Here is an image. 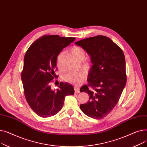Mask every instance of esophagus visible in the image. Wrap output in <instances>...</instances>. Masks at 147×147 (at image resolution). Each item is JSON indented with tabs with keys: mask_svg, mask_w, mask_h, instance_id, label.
Returning a JSON list of instances; mask_svg holds the SVG:
<instances>
[{
	"mask_svg": "<svg viewBox=\"0 0 147 147\" xmlns=\"http://www.w3.org/2000/svg\"><path fill=\"white\" fill-rule=\"evenodd\" d=\"M74 92L76 94H79L80 92V89L78 87L74 86Z\"/></svg>",
	"mask_w": 147,
	"mask_h": 147,
	"instance_id": "obj_1",
	"label": "esophagus"
}]
</instances>
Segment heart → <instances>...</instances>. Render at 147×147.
Instances as JSON below:
<instances>
[{"label":"heart","instance_id":"heart-1","mask_svg":"<svg viewBox=\"0 0 147 147\" xmlns=\"http://www.w3.org/2000/svg\"><path fill=\"white\" fill-rule=\"evenodd\" d=\"M71 53L76 59L82 62L85 59L86 53L79 46H74L71 49ZM63 53H60L57 58L58 65L59 64V61L62 57ZM92 67V63L90 61H85L82 65V68L83 70L86 72H88ZM85 78V74L83 72L78 73H68L64 74L63 77V79L64 82L68 83L69 84H73V85H79Z\"/></svg>","mask_w":147,"mask_h":147}]
</instances>
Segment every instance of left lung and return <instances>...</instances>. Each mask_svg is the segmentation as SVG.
<instances>
[{"label": "left lung", "mask_w": 147, "mask_h": 147, "mask_svg": "<svg viewBox=\"0 0 147 147\" xmlns=\"http://www.w3.org/2000/svg\"><path fill=\"white\" fill-rule=\"evenodd\" d=\"M90 57L92 67L88 74L85 92L89 101L81 104V110L88 116L101 119L109 114L119 101L126 83L124 53L110 38L97 36L76 42Z\"/></svg>", "instance_id": "1"}]
</instances>
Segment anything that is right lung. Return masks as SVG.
<instances>
[{"mask_svg": "<svg viewBox=\"0 0 147 147\" xmlns=\"http://www.w3.org/2000/svg\"><path fill=\"white\" fill-rule=\"evenodd\" d=\"M75 39L44 36L31 45L25 54L21 73L24 95L29 106L38 116L49 117L57 114L63 107L65 96L74 94L70 84L61 82L58 88L53 90L50 83L57 78L55 71L58 55Z\"/></svg>", "mask_w": 147, "mask_h": 147, "instance_id": "obj_1", "label": "right lung"}]
</instances>
